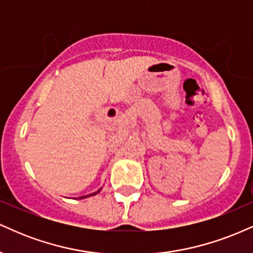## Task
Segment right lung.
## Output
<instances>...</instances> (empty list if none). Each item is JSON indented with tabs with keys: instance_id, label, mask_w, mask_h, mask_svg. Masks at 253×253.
<instances>
[{
	"instance_id": "add662e5",
	"label": "right lung",
	"mask_w": 253,
	"mask_h": 253,
	"mask_svg": "<svg viewBox=\"0 0 253 253\" xmlns=\"http://www.w3.org/2000/svg\"><path fill=\"white\" fill-rule=\"evenodd\" d=\"M100 191H101V189H98V190L96 191V193H92V194H89V195H86V196H81V197H80V199H84V197H89V196H92V195H96V194H97V193H100Z\"/></svg>"
}]
</instances>
